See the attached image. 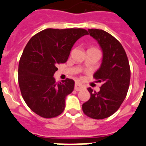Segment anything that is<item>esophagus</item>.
I'll return each instance as SVG.
<instances>
[{
    "mask_svg": "<svg viewBox=\"0 0 146 146\" xmlns=\"http://www.w3.org/2000/svg\"><path fill=\"white\" fill-rule=\"evenodd\" d=\"M83 88H84V86L78 84V83H76L75 85H74V90H76V91H80Z\"/></svg>",
    "mask_w": 146,
    "mask_h": 146,
    "instance_id": "34e87169",
    "label": "esophagus"
}]
</instances>
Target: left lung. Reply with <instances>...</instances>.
<instances>
[{"instance_id":"left-lung-1","label":"left lung","mask_w":146,"mask_h":146,"mask_svg":"<svg viewBox=\"0 0 146 146\" xmlns=\"http://www.w3.org/2000/svg\"><path fill=\"white\" fill-rule=\"evenodd\" d=\"M88 31L103 52L101 67L93 75L102 85L98 92L88 88L90 98L84 103L82 109L89 117L103 119L117 111L124 102L129 88L131 69L125 49L115 37L103 30Z\"/></svg>"}]
</instances>
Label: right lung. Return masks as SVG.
<instances>
[{
	"label": "right lung",
	"mask_w": 146,
	"mask_h": 146,
	"mask_svg": "<svg viewBox=\"0 0 146 146\" xmlns=\"http://www.w3.org/2000/svg\"><path fill=\"white\" fill-rule=\"evenodd\" d=\"M87 34L81 28L45 29L25 46L19 64V87L29 108L41 117H56L64 110L74 81L66 78L56 83L54 74L67 61L76 41Z\"/></svg>",
	"instance_id": "add662e5"
}]
</instances>
